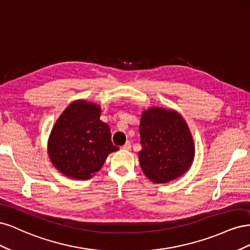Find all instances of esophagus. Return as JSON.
<instances>
[{
  "label": "esophagus",
  "instance_id": "esophagus-1",
  "mask_svg": "<svg viewBox=\"0 0 250 250\" xmlns=\"http://www.w3.org/2000/svg\"><path fill=\"white\" fill-rule=\"evenodd\" d=\"M122 148H123L124 150H129V149L131 148V143H130L129 141L126 142V143L124 144V145L122 146Z\"/></svg>",
  "mask_w": 250,
  "mask_h": 250
}]
</instances>
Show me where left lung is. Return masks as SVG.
I'll return each instance as SVG.
<instances>
[{"mask_svg": "<svg viewBox=\"0 0 250 250\" xmlns=\"http://www.w3.org/2000/svg\"><path fill=\"white\" fill-rule=\"evenodd\" d=\"M140 134V165L151 181L168 183L191 167L194 141L186 121L176 111L160 107L144 111Z\"/></svg>", "mask_w": 250, "mask_h": 250, "instance_id": "left-lung-1", "label": "left lung"}]
</instances>
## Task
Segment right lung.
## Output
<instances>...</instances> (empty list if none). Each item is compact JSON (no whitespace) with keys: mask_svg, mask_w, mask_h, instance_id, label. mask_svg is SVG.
<instances>
[{"mask_svg":"<svg viewBox=\"0 0 250 250\" xmlns=\"http://www.w3.org/2000/svg\"><path fill=\"white\" fill-rule=\"evenodd\" d=\"M100 106L85 101L72 103L51 131L48 152L54 167L65 176L88 179L99 171L109 153V126L100 121Z\"/></svg>","mask_w":250,"mask_h":250,"instance_id":"right-lung-1","label":"right lung"}]
</instances>
